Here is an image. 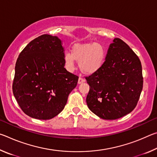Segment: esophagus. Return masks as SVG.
I'll use <instances>...</instances> for the list:
<instances>
[{"label": "esophagus", "mask_w": 157, "mask_h": 157, "mask_svg": "<svg viewBox=\"0 0 157 157\" xmlns=\"http://www.w3.org/2000/svg\"><path fill=\"white\" fill-rule=\"evenodd\" d=\"M85 82V79L82 78L81 76H79V79H78V83L79 84H80L82 83H83V82Z\"/></svg>", "instance_id": "34e87169"}]
</instances>
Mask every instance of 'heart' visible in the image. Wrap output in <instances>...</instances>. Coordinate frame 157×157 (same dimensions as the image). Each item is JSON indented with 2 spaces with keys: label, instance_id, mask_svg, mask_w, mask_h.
<instances>
[{
  "label": "heart",
  "instance_id": "b5f03b06",
  "mask_svg": "<svg viewBox=\"0 0 157 157\" xmlns=\"http://www.w3.org/2000/svg\"><path fill=\"white\" fill-rule=\"evenodd\" d=\"M104 47L98 43L77 44L71 53L64 55V62L68 70L75 68V60L79 62V69L84 74L92 75L99 71L105 62Z\"/></svg>",
  "mask_w": 157,
  "mask_h": 157
}]
</instances>
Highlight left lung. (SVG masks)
Segmentation results:
<instances>
[{
	"instance_id": "8db88e82",
	"label": "left lung",
	"mask_w": 157,
	"mask_h": 157,
	"mask_svg": "<svg viewBox=\"0 0 157 157\" xmlns=\"http://www.w3.org/2000/svg\"><path fill=\"white\" fill-rule=\"evenodd\" d=\"M86 79L89 109L100 118L116 120L136 107L143 89L141 63L128 45L115 38L102 67Z\"/></svg>"
}]
</instances>
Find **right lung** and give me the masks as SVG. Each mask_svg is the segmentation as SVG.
<instances>
[{
	"mask_svg": "<svg viewBox=\"0 0 157 157\" xmlns=\"http://www.w3.org/2000/svg\"><path fill=\"white\" fill-rule=\"evenodd\" d=\"M64 55L61 39L49 34L34 39L20 53L12 90L26 115L49 120L63 109L78 81L64 68Z\"/></svg>",
	"mask_w": 157,
	"mask_h": 157,
	"instance_id": "right-lung-1",
	"label": "right lung"
}]
</instances>
